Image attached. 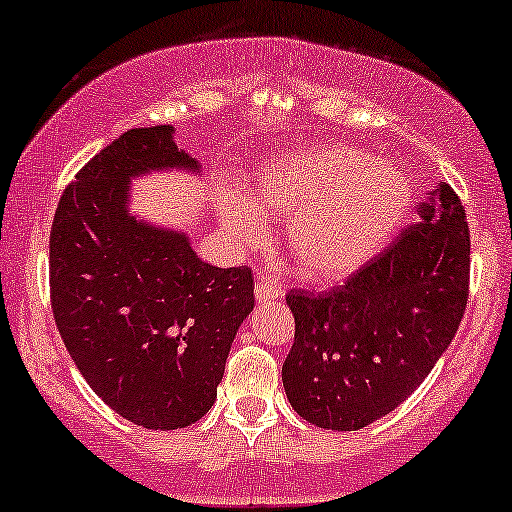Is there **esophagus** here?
I'll return each instance as SVG.
<instances>
[{
    "mask_svg": "<svg viewBox=\"0 0 512 512\" xmlns=\"http://www.w3.org/2000/svg\"><path fill=\"white\" fill-rule=\"evenodd\" d=\"M254 294L258 304H268V301L282 299V287L277 285V282L268 280V277H258V282L254 285Z\"/></svg>",
    "mask_w": 512,
    "mask_h": 512,
    "instance_id": "obj_1",
    "label": "esophagus"
}]
</instances>
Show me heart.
<instances>
[{"mask_svg":"<svg viewBox=\"0 0 512 512\" xmlns=\"http://www.w3.org/2000/svg\"><path fill=\"white\" fill-rule=\"evenodd\" d=\"M413 204L399 166L349 144H320L263 161L246 192L227 187L216 208L239 246L258 244L263 216L286 218L285 244L296 275L342 282L394 239Z\"/></svg>","mask_w":512,"mask_h":512,"instance_id":"1","label":"heart"}]
</instances>
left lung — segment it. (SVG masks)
Returning <instances> with one entry per match:
<instances>
[{"label": "left lung", "mask_w": 512, "mask_h": 512, "mask_svg": "<svg viewBox=\"0 0 512 512\" xmlns=\"http://www.w3.org/2000/svg\"><path fill=\"white\" fill-rule=\"evenodd\" d=\"M420 218L342 287L287 294L296 332L282 384L315 427L353 432L384 418L456 337L468 304V220L446 182Z\"/></svg>", "instance_id": "left-lung-1"}]
</instances>
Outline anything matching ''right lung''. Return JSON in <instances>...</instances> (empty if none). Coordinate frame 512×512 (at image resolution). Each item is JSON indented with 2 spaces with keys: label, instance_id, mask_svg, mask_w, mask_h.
I'll return each mask as SVG.
<instances>
[{
  "label": "right lung",
  "instance_id": "add662e5",
  "mask_svg": "<svg viewBox=\"0 0 512 512\" xmlns=\"http://www.w3.org/2000/svg\"><path fill=\"white\" fill-rule=\"evenodd\" d=\"M199 175L173 125L123 132L66 187L49 237L52 311L94 394L147 430H178L216 401L239 325L254 311L246 266L201 261L185 230L130 211L132 180Z\"/></svg>",
  "mask_w": 512,
  "mask_h": 512
}]
</instances>
